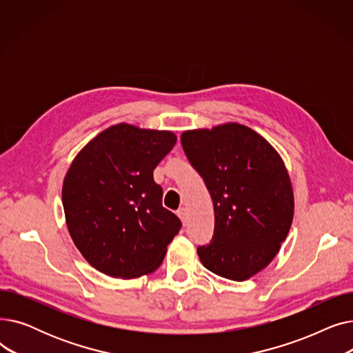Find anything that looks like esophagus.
Returning a JSON list of instances; mask_svg holds the SVG:
<instances>
[{"instance_id":"esophagus-1","label":"esophagus","mask_w":353,"mask_h":353,"mask_svg":"<svg viewBox=\"0 0 353 353\" xmlns=\"http://www.w3.org/2000/svg\"><path fill=\"white\" fill-rule=\"evenodd\" d=\"M177 216L180 217V220L183 221V223H186V221H188V212H186V209H184V208L179 209L177 210Z\"/></svg>"}]
</instances>
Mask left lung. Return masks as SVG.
<instances>
[{
    "label": "left lung",
    "mask_w": 353,
    "mask_h": 353,
    "mask_svg": "<svg viewBox=\"0 0 353 353\" xmlns=\"http://www.w3.org/2000/svg\"><path fill=\"white\" fill-rule=\"evenodd\" d=\"M181 145L214 209V232L197 248L206 269L243 282L277 254L293 219V190L274 148L252 128L228 123L189 130Z\"/></svg>",
    "instance_id": "1"
}]
</instances>
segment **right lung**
<instances>
[{"instance_id":"1","label":"right lung","mask_w":353,"mask_h":353,"mask_svg":"<svg viewBox=\"0 0 353 353\" xmlns=\"http://www.w3.org/2000/svg\"><path fill=\"white\" fill-rule=\"evenodd\" d=\"M177 139L172 132L111 125L72 160L63 184V206L74 245L111 277L132 279L163 262L180 219L161 205L156 165Z\"/></svg>"}]
</instances>
